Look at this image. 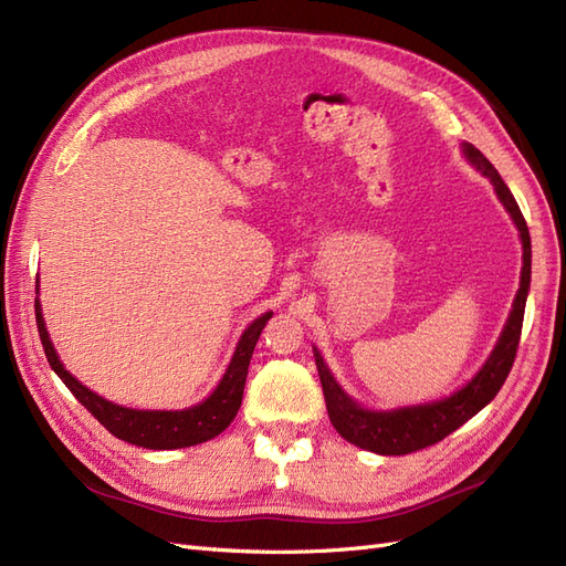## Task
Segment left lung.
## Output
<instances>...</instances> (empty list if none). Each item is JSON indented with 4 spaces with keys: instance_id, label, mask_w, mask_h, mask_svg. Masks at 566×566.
Instances as JSON below:
<instances>
[{
    "instance_id": "left-lung-1",
    "label": "left lung",
    "mask_w": 566,
    "mask_h": 566,
    "mask_svg": "<svg viewBox=\"0 0 566 566\" xmlns=\"http://www.w3.org/2000/svg\"><path fill=\"white\" fill-rule=\"evenodd\" d=\"M462 153H465V158L472 167H476L479 172L491 179L495 196H499L501 202L505 205V210L510 212L512 221H515L522 238L524 264H522L520 290L515 295V302H512V312L507 316V323L499 342H495L491 356L486 358V364L465 387H460L458 391L451 394V397H443L439 401L403 406L394 410H368L364 406H358L349 394L337 385L333 373L328 370V366H325L323 356L314 347L323 397H325V406H328V418L335 430L339 432V437H345L358 449H366L380 455H406V453L432 447V443L455 432L460 424H465L489 401H493V397L501 391L505 378L510 375L512 364H515L520 335H522L524 306H526V295L531 285L528 227L515 196L510 193V188L505 186L501 175L495 172V167L482 156V150H476L472 144H462Z\"/></svg>"
}]
</instances>
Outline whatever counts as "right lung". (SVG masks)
Wrapping results in <instances>:
<instances>
[{"label":"right lung","instance_id":"right-lung-1","mask_svg":"<svg viewBox=\"0 0 566 566\" xmlns=\"http://www.w3.org/2000/svg\"><path fill=\"white\" fill-rule=\"evenodd\" d=\"M38 295H40V281H38ZM271 316L273 312H266L248 325L241 339H238L224 378L219 380L217 389L208 399L184 410H136V408L117 406L104 397H98L96 391L84 387L63 368L61 358L54 345H51L49 333H46L40 297L35 300L38 331H40V339H42V347L51 370L59 375L63 385L75 394V399L87 408L113 437L134 443V447H144L153 451L196 447V443L214 439L217 434L227 430V427L233 422L238 408H241L250 358H252L256 339H260L264 325Z\"/></svg>","mask_w":566,"mask_h":566}]
</instances>
